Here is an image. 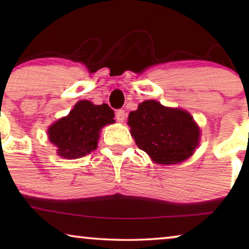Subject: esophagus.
Returning <instances> with one entry per match:
<instances>
[{
  "label": "esophagus",
  "instance_id": "esophagus-1",
  "mask_svg": "<svg viewBox=\"0 0 249 249\" xmlns=\"http://www.w3.org/2000/svg\"><path fill=\"white\" fill-rule=\"evenodd\" d=\"M115 118L118 122H124L125 120V112L124 110H118L115 113Z\"/></svg>",
  "mask_w": 249,
  "mask_h": 249
}]
</instances>
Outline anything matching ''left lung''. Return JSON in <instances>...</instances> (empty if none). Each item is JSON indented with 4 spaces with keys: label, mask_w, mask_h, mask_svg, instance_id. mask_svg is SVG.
Listing matches in <instances>:
<instances>
[{
    "label": "left lung",
    "mask_w": 249,
    "mask_h": 249,
    "mask_svg": "<svg viewBox=\"0 0 249 249\" xmlns=\"http://www.w3.org/2000/svg\"><path fill=\"white\" fill-rule=\"evenodd\" d=\"M128 124L136 145L159 164L181 163L199 144V127L188 112L154 100L142 102L130 112Z\"/></svg>",
    "instance_id": "1"
}]
</instances>
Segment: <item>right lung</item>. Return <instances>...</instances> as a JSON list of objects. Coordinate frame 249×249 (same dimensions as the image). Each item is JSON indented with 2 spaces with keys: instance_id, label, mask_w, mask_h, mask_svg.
Segmentation results:
<instances>
[{
  "instance_id": "1",
  "label": "right lung",
  "mask_w": 249,
  "mask_h": 249,
  "mask_svg": "<svg viewBox=\"0 0 249 249\" xmlns=\"http://www.w3.org/2000/svg\"><path fill=\"white\" fill-rule=\"evenodd\" d=\"M114 112L107 104L95 105L79 101L67 117L51 125L49 139L57 155L67 160L80 159L96 149L101 129L114 122Z\"/></svg>"
}]
</instances>
